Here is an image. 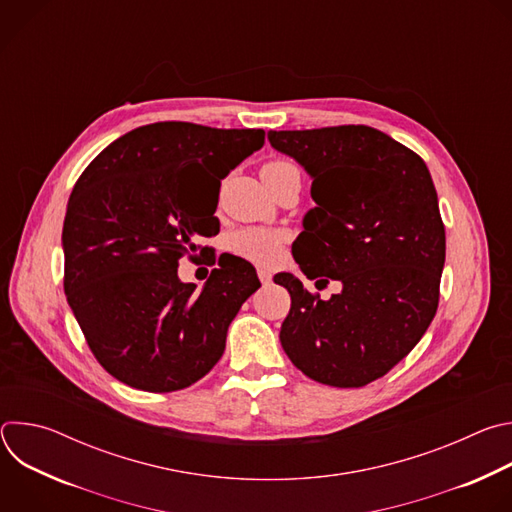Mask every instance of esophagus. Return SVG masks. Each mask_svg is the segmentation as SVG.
<instances>
[{"label":"esophagus","instance_id":"esophagus-1","mask_svg":"<svg viewBox=\"0 0 512 512\" xmlns=\"http://www.w3.org/2000/svg\"><path fill=\"white\" fill-rule=\"evenodd\" d=\"M257 275H259V281H261L263 285H269V283H271V271H269V269L259 267V269H257Z\"/></svg>","mask_w":512,"mask_h":512}]
</instances>
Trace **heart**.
I'll return each instance as SVG.
<instances>
[{"instance_id": "1", "label": "heart", "mask_w": 512, "mask_h": 512, "mask_svg": "<svg viewBox=\"0 0 512 512\" xmlns=\"http://www.w3.org/2000/svg\"><path fill=\"white\" fill-rule=\"evenodd\" d=\"M287 168H294V166L287 162H281V160H275V162L265 164L261 172H281ZM227 247L233 255L243 257L247 261L261 263V265H273L281 257L283 235L277 231H269V229L247 227V229H239V231L231 233L227 239Z\"/></svg>"}]
</instances>
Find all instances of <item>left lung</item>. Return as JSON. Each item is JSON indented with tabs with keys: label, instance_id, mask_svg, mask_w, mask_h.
<instances>
[{
	"label": "left lung",
	"instance_id": "1",
	"mask_svg": "<svg viewBox=\"0 0 512 512\" xmlns=\"http://www.w3.org/2000/svg\"><path fill=\"white\" fill-rule=\"evenodd\" d=\"M271 148L312 176L316 206L291 247L302 271L342 283L330 300L291 273L279 340L289 360L330 387H364L421 340L440 302L446 229L425 162L367 125L269 131ZM328 281V279H326Z\"/></svg>",
	"mask_w": 512,
	"mask_h": 512
}]
</instances>
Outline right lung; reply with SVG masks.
<instances>
[{
  "mask_svg": "<svg viewBox=\"0 0 512 512\" xmlns=\"http://www.w3.org/2000/svg\"><path fill=\"white\" fill-rule=\"evenodd\" d=\"M263 143V129L162 121L121 135L81 174L62 227L64 294L117 381L170 393L223 356L229 324L261 287L257 273L245 259H218L196 291L178 279V259L216 229L214 216L198 223L190 212L194 182L212 178L221 188Z\"/></svg>",
  "mask_w": 512,
  "mask_h": 512,
  "instance_id": "1",
  "label": "right lung"
}]
</instances>
